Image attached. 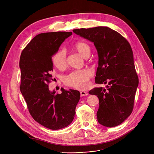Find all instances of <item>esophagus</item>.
Returning a JSON list of instances; mask_svg holds the SVG:
<instances>
[{
    "mask_svg": "<svg viewBox=\"0 0 154 154\" xmlns=\"http://www.w3.org/2000/svg\"><path fill=\"white\" fill-rule=\"evenodd\" d=\"M80 94H81V96L82 97V96H87L88 94V93L87 92V91H82L80 92Z\"/></svg>",
    "mask_w": 154,
    "mask_h": 154,
    "instance_id": "34e87169",
    "label": "esophagus"
}]
</instances>
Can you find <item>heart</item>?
<instances>
[{"label":"heart","mask_w":154,"mask_h":154,"mask_svg":"<svg viewBox=\"0 0 154 154\" xmlns=\"http://www.w3.org/2000/svg\"><path fill=\"white\" fill-rule=\"evenodd\" d=\"M74 49L78 52L83 57L87 58L90 56L91 49L85 42H78L74 46ZM54 65L59 70H63L67 66L66 55L63 50L58 51L52 57ZM92 76L91 72L87 69L77 70L67 75L64 79L66 85L79 90L85 89L88 85V81Z\"/></svg>","instance_id":"b5f03b06"}]
</instances>
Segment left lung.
I'll list each match as a JSON object with an SVG mask.
<instances>
[{
	"instance_id": "left-lung-1",
	"label": "left lung",
	"mask_w": 154,
	"mask_h": 154,
	"mask_svg": "<svg viewBox=\"0 0 154 154\" xmlns=\"http://www.w3.org/2000/svg\"><path fill=\"white\" fill-rule=\"evenodd\" d=\"M73 32L91 42L97 51L96 84L106 89L94 88L89 91L99 100V123L113 127L122 123L131 113L139 79L129 42L118 32L107 27L74 29Z\"/></svg>"
}]
</instances>
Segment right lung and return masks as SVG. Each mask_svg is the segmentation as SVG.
Masks as SVG:
<instances>
[{"label":"right lung","instance_id":"1","mask_svg":"<svg viewBox=\"0 0 154 154\" xmlns=\"http://www.w3.org/2000/svg\"><path fill=\"white\" fill-rule=\"evenodd\" d=\"M72 34V32L40 33L27 44L20 59V89L29 112L36 122L54 130L71 124L80 99L79 91L61 88V93L56 94L48 87L53 80L52 57Z\"/></svg>","mask_w":154,"mask_h":154}]
</instances>
